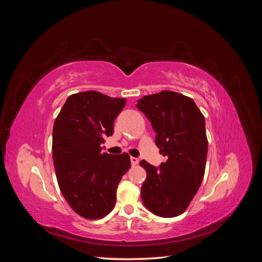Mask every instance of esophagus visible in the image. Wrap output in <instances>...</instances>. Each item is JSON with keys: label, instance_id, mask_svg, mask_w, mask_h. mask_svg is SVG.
<instances>
[{"label": "esophagus", "instance_id": "esophagus-1", "mask_svg": "<svg viewBox=\"0 0 262 262\" xmlns=\"http://www.w3.org/2000/svg\"><path fill=\"white\" fill-rule=\"evenodd\" d=\"M130 161H131V164H132V165H138L139 162H140L138 157H133V156L130 157Z\"/></svg>", "mask_w": 262, "mask_h": 262}]
</instances>
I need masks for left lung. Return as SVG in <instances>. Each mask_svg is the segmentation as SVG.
Here are the masks:
<instances>
[{
  "mask_svg": "<svg viewBox=\"0 0 262 262\" xmlns=\"http://www.w3.org/2000/svg\"><path fill=\"white\" fill-rule=\"evenodd\" d=\"M156 133L155 143L168 160L160 167L141 161L146 179L141 196L157 216L184 213L202 182L208 155L205 120L195 102L179 93L163 91L138 100Z\"/></svg>",
  "mask_w": 262,
  "mask_h": 262,
  "instance_id": "8db88e82",
  "label": "left lung"
}]
</instances>
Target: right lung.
<instances>
[{
	"mask_svg": "<svg viewBox=\"0 0 262 262\" xmlns=\"http://www.w3.org/2000/svg\"><path fill=\"white\" fill-rule=\"evenodd\" d=\"M126 102L89 91L68 97L55 119L52 156L58 185L70 207L87 220L113 211L117 187L131 166L126 153H104L100 144L113 136L114 122Z\"/></svg>",
	"mask_w": 262,
	"mask_h": 262,
	"instance_id": "right-lung-1",
	"label": "right lung"
}]
</instances>
